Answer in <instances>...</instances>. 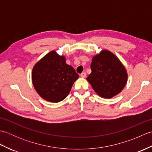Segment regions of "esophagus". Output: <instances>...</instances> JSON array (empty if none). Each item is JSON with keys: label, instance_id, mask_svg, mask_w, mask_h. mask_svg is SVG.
<instances>
[{"label": "esophagus", "instance_id": "obj_1", "mask_svg": "<svg viewBox=\"0 0 152 152\" xmlns=\"http://www.w3.org/2000/svg\"><path fill=\"white\" fill-rule=\"evenodd\" d=\"M80 76H81L82 78H86V72H82L81 74H80Z\"/></svg>", "mask_w": 152, "mask_h": 152}]
</instances>
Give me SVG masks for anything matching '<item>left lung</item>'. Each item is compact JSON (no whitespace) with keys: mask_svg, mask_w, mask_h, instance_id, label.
I'll return each instance as SVG.
<instances>
[{"mask_svg":"<svg viewBox=\"0 0 152 152\" xmlns=\"http://www.w3.org/2000/svg\"><path fill=\"white\" fill-rule=\"evenodd\" d=\"M91 73L87 80L102 98L110 99L120 93L127 83L125 68L115 55L102 50L93 57Z\"/></svg>","mask_w":152,"mask_h":152,"instance_id":"left-lung-1","label":"left lung"}]
</instances>
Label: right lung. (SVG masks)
<instances>
[{
    "label": "right lung",
    "instance_id": "1",
    "mask_svg": "<svg viewBox=\"0 0 152 152\" xmlns=\"http://www.w3.org/2000/svg\"><path fill=\"white\" fill-rule=\"evenodd\" d=\"M78 77L74 68L65 63V57L55 51L38 61L32 72V81L38 95L52 102L65 99Z\"/></svg>",
    "mask_w": 152,
    "mask_h": 152
}]
</instances>
